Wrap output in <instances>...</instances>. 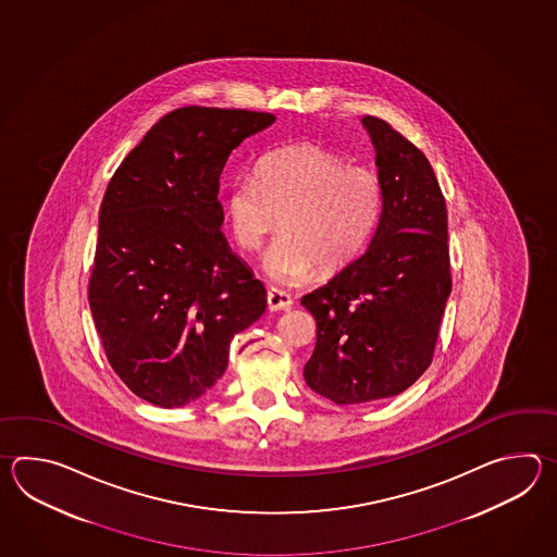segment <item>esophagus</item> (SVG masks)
I'll return each mask as SVG.
<instances>
[{"label": "esophagus", "mask_w": 557, "mask_h": 557, "mask_svg": "<svg viewBox=\"0 0 557 557\" xmlns=\"http://www.w3.org/2000/svg\"><path fill=\"white\" fill-rule=\"evenodd\" d=\"M267 307H269L271 312L288 310V308L293 307V298H290V295H286L284 290L269 288V293H267Z\"/></svg>", "instance_id": "34e87169"}]
</instances>
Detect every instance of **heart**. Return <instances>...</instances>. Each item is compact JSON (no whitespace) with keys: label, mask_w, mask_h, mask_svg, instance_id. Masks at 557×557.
Returning <instances> with one entry per match:
<instances>
[{"label":"heart","mask_w":557,"mask_h":557,"mask_svg":"<svg viewBox=\"0 0 557 557\" xmlns=\"http://www.w3.org/2000/svg\"><path fill=\"white\" fill-rule=\"evenodd\" d=\"M382 211L379 178L310 143L264 154L257 175H238L225 190L226 221L243 249H261L262 271L278 284H302L320 267L338 273L374 235Z\"/></svg>","instance_id":"b5f03b06"}]
</instances>
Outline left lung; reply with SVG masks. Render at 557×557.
Here are the masks:
<instances>
[{"mask_svg": "<svg viewBox=\"0 0 557 557\" xmlns=\"http://www.w3.org/2000/svg\"><path fill=\"white\" fill-rule=\"evenodd\" d=\"M360 121L376 151L379 226L362 257L300 300L317 320L305 380L338 406L396 396L424 374L451 290L446 201L426 154L386 121Z\"/></svg>", "mask_w": 557, "mask_h": 557, "instance_id": "1", "label": "left lung"}]
</instances>
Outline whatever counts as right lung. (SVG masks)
Masks as SVG:
<instances>
[{
	"label": "right lung",
	"instance_id": "right-lung-1",
	"mask_svg": "<svg viewBox=\"0 0 557 557\" xmlns=\"http://www.w3.org/2000/svg\"><path fill=\"white\" fill-rule=\"evenodd\" d=\"M271 113L183 107L119 165L99 211L89 307L107 360L133 394L181 408L225 374L231 341L267 290L231 250L219 178Z\"/></svg>",
	"mask_w": 557,
	"mask_h": 557
}]
</instances>
